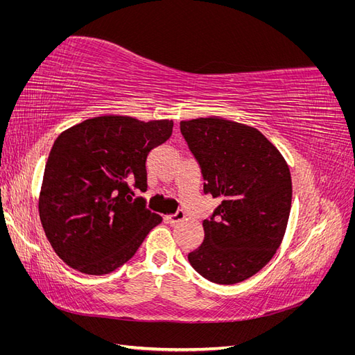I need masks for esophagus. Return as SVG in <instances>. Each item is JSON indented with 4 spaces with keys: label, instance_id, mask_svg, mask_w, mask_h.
Returning <instances> with one entry per match:
<instances>
[{
    "label": "esophagus",
    "instance_id": "obj_1",
    "mask_svg": "<svg viewBox=\"0 0 355 355\" xmlns=\"http://www.w3.org/2000/svg\"><path fill=\"white\" fill-rule=\"evenodd\" d=\"M185 218H187L185 211L179 210L176 214H171V216H167V218H166V220H167L168 223H171V225H176V223H179V222L184 220Z\"/></svg>",
    "mask_w": 355,
    "mask_h": 355
}]
</instances>
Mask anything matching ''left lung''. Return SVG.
<instances>
[{"label":"left lung","mask_w":355,"mask_h":355,"mask_svg":"<svg viewBox=\"0 0 355 355\" xmlns=\"http://www.w3.org/2000/svg\"><path fill=\"white\" fill-rule=\"evenodd\" d=\"M180 133L201 167L204 194L220 200L202 220L204 241L188 261L211 283L244 282L283 241L292 206L288 166L250 125L207 116L180 121Z\"/></svg>","instance_id":"1"}]
</instances>
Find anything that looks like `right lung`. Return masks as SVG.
I'll use <instances>...</instances> for the list:
<instances>
[{
    "label": "right lung",
    "instance_id": "1",
    "mask_svg": "<svg viewBox=\"0 0 355 355\" xmlns=\"http://www.w3.org/2000/svg\"><path fill=\"white\" fill-rule=\"evenodd\" d=\"M173 121L102 115L62 132L42 176L38 211L53 250L83 274L103 275L132 259L163 220L133 201L146 191V157L164 144Z\"/></svg>",
    "mask_w": 355,
    "mask_h": 355
}]
</instances>
